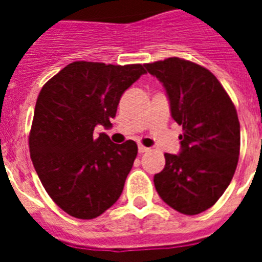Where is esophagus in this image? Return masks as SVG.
<instances>
[{"mask_svg": "<svg viewBox=\"0 0 262 262\" xmlns=\"http://www.w3.org/2000/svg\"><path fill=\"white\" fill-rule=\"evenodd\" d=\"M147 151H149V148L144 147V145H141V144H140V145H139V152H140V154H144V152H147Z\"/></svg>", "mask_w": 262, "mask_h": 262, "instance_id": "obj_1", "label": "esophagus"}]
</instances>
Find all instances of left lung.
Here are the masks:
<instances>
[{"mask_svg":"<svg viewBox=\"0 0 262 262\" xmlns=\"http://www.w3.org/2000/svg\"><path fill=\"white\" fill-rule=\"evenodd\" d=\"M144 67L163 84L171 117L183 130L179 154H164L166 166L154 177L156 191L175 211L199 215L220 199L235 172V106L219 80L197 63L172 57Z\"/></svg>","mask_w":262,"mask_h":262,"instance_id":"obj_1","label":"left lung"}]
</instances>
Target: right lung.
<instances>
[{
    "instance_id": "add662e5",
    "label": "right lung",
    "mask_w": 262,
    "mask_h": 262,
    "mask_svg": "<svg viewBox=\"0 0 262 262\" xmlns=\"http://www.w3.org/2000/svg\"><path fill=\"white\" fill-rule=\"evenodd\" d=\"M147 73L144 65L76 61L39 92L30 152L43 187L62 211L94 219L115 204L137 156V144L111 143L95 127H110L119 99Z\"/></svg>"
}]
</instances>
